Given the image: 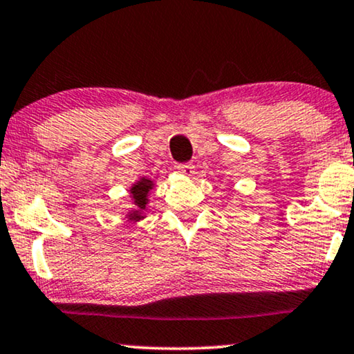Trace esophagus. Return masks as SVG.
Instances as JSON below:
<instances>
[{"instance_id":"1","label":"esophagus","mask_w":354,"mask_h":354,"mask_svg":"<svg viewBox=\"0 0 354 354\" xmlns=\"http://www.w3.org/2000/svg\"><path fill=\"white\" fill-rule=\"evenodd\" d=\"M177 171L178 174H182V176L192 177L193 174H195V166H193V164H178Z\"/></svg>"}]
</instances>
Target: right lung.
Returning <instances> with one entry per match:
<instances>
[{
	"label": "right lung",
	"instance_id": "1",
	"mask_svg": "<svg viewBox=\"0 0 354 354\" xmlns=\"http://www.w3.org/2000/svg\"><path fill=\"white\" fill-rule=\"evenodd\" d=\"M154 187V180L148 177H140L137 182L132 183L130 187L129 195L132 198V209L125 212V219L132 224H137V222L143 221L147 217V207L149 203V193H151Z\"/></svg>",
	"mask_w": 354,
	"mask_h": 354
}]
</instances>
